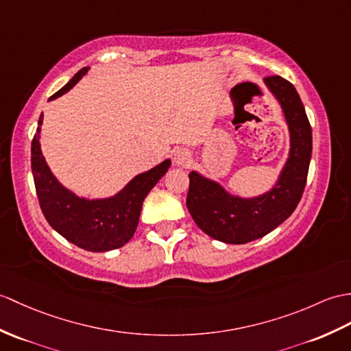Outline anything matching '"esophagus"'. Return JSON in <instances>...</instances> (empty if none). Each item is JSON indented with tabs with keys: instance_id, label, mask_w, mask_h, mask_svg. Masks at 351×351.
I'll list each match as a JSON object with an SVG mask.
<instances>
[{
	"instance_id": "1",
	"label": "esophagus",
	"mask_w": 351,
	"mask_h": 351,
	"mask_svg": "<svg viewBox=\"0 0 351 351\" xmlns=\"http://www.w3.org/2000/svg\"><path fill=\"white\" fill-rule=\"evenodd\" d=\"M173 161L178 167H189L191 162V154L186 149H176L173 152Z\"/></svg>"
}]
</instances>
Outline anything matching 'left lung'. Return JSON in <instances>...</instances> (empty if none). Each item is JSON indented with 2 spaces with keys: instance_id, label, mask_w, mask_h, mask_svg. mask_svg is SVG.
<instances>
[{
  "instance_id": "8db88e82",
  "label": "left lung",
  "mask_w": 351,
  "mask_h": 351,
  "mask_svg": "<svg viewBox=\"0 0 351 351\" xmlns=\"http://www.w3.org/2000/svg\"><path fill=\"white\" fill-rule=\"evenodd\" d=\"M263 82L280 104L290 137L289 156L275 184L262 194L243 197L197 170L189 175V213L200 230L224 243H247L276 229L296 209L306 184L313 132L304 104L296 88L281 76L266 77ZM239 112H245L243 104H234V118Z\"/></svg>"
}]
</instances>
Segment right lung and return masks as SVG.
<instances>
[{"label":"right lung","mask_w":351,"mask_h":351,"mask_svg":"<svg viewBox=\"0 0 351 351\" xmlns=\"http://www.w3.org/2000/svg\"><path fill=\"white\" fill-rule=\"evenodd\" d=\"M88 71L89 67L79 70L49 101L69 93ZM43 113L38 118L37 132L31 143V170L40 208L47 223L62 238L86 251L104 252L124 247L137 229L145 197L166 175L172 160L166 158L156 167L136 175L124 189L109 197H82L65 189L47 166L40 146Z\"/></svg>","instance_id":"add662e5"}]
</instances>
